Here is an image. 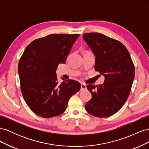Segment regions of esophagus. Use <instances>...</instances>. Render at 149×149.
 <instances>
[{"label":"esophagus","instance_id":"1","mask_svg":"<svg viewBox=\"0 0 149 149\" xmlns=\"http://www.w3.org/2000/svg\"><path fill=\"white\" fill-rule=\"evenodd\" d=\"M86 89V86L84 84H81V91H84Z\"/></svg>","mask_w":149,"mask_h":149}]
</instances>
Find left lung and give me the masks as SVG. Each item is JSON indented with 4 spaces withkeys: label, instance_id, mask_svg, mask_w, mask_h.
<instances>
[{
    "label": "left lung",
    "instance_id": "8db88e82",
    "mask_svg": "<svg viewBox=\"0 0 149 149\" xmlns=\"http://www.w3.org/2000/svg\"><path fill=\"white\" fill-rule=\"evenodd\" d=\"M96 57L94 69L105 78L102 84H88L92 97L85 106L86 111L98 118L116 113L129 96L135 68L127 49L121 42L99 33L83 35Z\"/></svg>",
    "mask_w": 149,
    "mask_h": 149
}]
</instances>
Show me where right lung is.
<instances>
[{
	"label": "right lung",
	"instance_id": "add662e5",
	"mask_svg": "<svg viewBox=\"0 0 149 149\" xmlns=\"http://www.w3.org/2000/svg\"><path fill=\"white\" fill-rule=\"evenodd\" d=\"M79 34H52L31 42L18 66L22 94L34 113L44 118L59 116L81 84L74 80L58 83L56 70L65 63Z\"/></svg>",
	"mask_w": 149,
	"mask_h": 149
}]
</instances>
